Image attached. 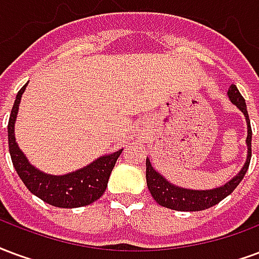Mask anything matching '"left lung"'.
<instances>
[{
    "mask_svg": "<svg viewBox=\"0 0 259 259\" xmlns=\"http://www.w3.org/2000/svg\"><path fill=\"white\" fill-rule=\"evenodd\" d=\"M228 96H229L230 102L239 107L241 113L246 117L247 160L244 163V167L241 168L240 172L237 174L235 178L230 179L229 182H226L224 186L209 190H193L179 188V186L169 184L163 175H160L156 169L153 168L150 160L146 158V182H148V188L150 190V193H152L153 199L156 200L160 205H163L165 208L175 209V211H201V209L209 208L212 205L218 204L221 200L225 199L226 196H229L237 188V185L240 184L241 179L244 178L251 160V137H252V131H251L250 118H248L246 101H244V98L241 96V94L239 92L235 84L230 85L229 91H228Z\"/></svg>",
    "mask_w": 259,
    "mask_h": 259,
    "instance_id": "obj_1",
    "label": "left lung"
}]
</instances>
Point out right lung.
<instances>
[{"label":"right lung","mask_w":259,"mask_h":259,"mask_svg":"<svg viewBox=\"0 0 259 259\" xmlns=\"http://www.w3.org/2000/svg\"><path fill=\"white\" fill-rule=\"evenodd\" d=\"M26 85L16 95L8 122L9 153L16 172L31 193L51 205L60 208H75L94 203L105 193L111 169L122 149L102 156L84 168L66 175H50L33 167L19 149L15 139V121Z\"/></svg>","instance_id":"right-lung-1"}]
</instances>
